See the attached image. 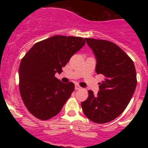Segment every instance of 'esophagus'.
<instances>
[{
	"mask_svg": "<svg viewBox=\"0 0 148 148\" xmlns=\"http://www.w3.org/2000/svg\"><path fill=\"white\" fill-rule=\"evenodd\" d=\"M81 89V86H79L78 84H75V90H80Z\"/></svg>",
	"mask_w": 148,
	"mask_h": 148,
	"instance_id": "esophagus-1",
	"label": "esophagus"
}]
</instances>
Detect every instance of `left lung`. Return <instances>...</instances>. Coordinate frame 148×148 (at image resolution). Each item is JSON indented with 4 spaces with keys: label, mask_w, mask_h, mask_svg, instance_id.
Returning a JSON list of instances; mask_svg holds the SVG:
<instances>
[{
    "label": "left lung",
    "mask_w": 148,
    "mask_h": 148,
    "mask_svg": "<svg viewBox=\"0 0 148 148\" xmlns=\"http://www.w3.org/2000/svg\"><path fill=\"white\" fill-rule=\"evenodd\" d=\"M97 58L96 72L105 77L97 95L88 90V97L81 108L88 119L97 124L108 123L123 113L137 86L133 60L113 42L85 38Z\"/></svg>",
    "instance_id": "obj_1"
}]
</instances>
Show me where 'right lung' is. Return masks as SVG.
Here are the masks:
<instances>
[{
    "label": "right lung",
    "mask_w": 148,
    "mask_h": 148,
    "mask_svg": "<svg viewBox=\"0 0 148 148\" xmlns=\"http://www.w3.org/2000/svg\"><path fill=\"white\" fill-rule=\"evenodd\" d=\"M85 45L80 37L55 35L36 43L21 59L19 90L31 114L46 121L60 112L74 90L72 82L62 83L55 74Z\"/></svg>",
    "instance_id": "right-lung-1"
}]
</instances>
